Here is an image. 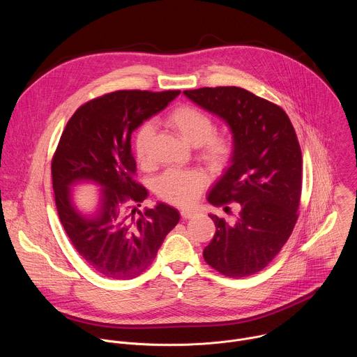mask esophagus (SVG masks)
<instances>
[{"mask_svg":"<svg viewBox=\"0 0 357 357\" xmlns=\"http://www.w3.org/2000/svg\"><path fill=\"white\" fill-rule=\"evenodd\" d=\"M196 215V212H193V211H188V209H182L181 211V216L183 218V219H190V218H193Z\"/></svg>","mask_w":357,"mask_h":357,"instance_id":"esophagus-1","label":"esophagus"}]
</instances>
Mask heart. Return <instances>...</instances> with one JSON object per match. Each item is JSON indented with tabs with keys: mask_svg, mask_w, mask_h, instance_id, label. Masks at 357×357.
<instances>
[{
	"mask_svg": "<svg viewBox=\"0 0 357 357\" xmlns=\"http://www.w3.org/2000/svg\"><path fill=\"white\" fill-rule=\"evenodd\" d=\"M165 124L172 128L185 142L197 146L199 157L212 169L225 168L236 151V141L229 131H215L213 119L203 110L182 105L174 109L165 119ZM154 128L149 123H142L134 134V152L137 161L146 167L151 162L149 146ZM208 185L205 174L199 171H168L157 181L158 195L178 206H190L199 199Z\"/></svg>",
	"mask_w": 357,
	"mask_h": 357,
	"instance_id": "b5f03b06",
	"label": "heart"
}]
</instances>
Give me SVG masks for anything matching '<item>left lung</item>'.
<instances>
[{"instance_id": "obj_1", "label": "left lung", "mask_w": 357, "mask_h": 357, "mask_svg": "<svg viewBox=\"0 0 357 357\" xmlns=\"http://www.w3.org/2000/svg\"><path fill=\"white\" fill-rule=\"evenodd\" d=\"M200 107L226 120L236 151L233 164L211 190L215 206L236 203L234 223L211 215L216 233L203 259L230 278L266 268L289 238L298 220L302 152L287 113L273 101L236 87L185 90Z\"/></svg>"}]
</instances>
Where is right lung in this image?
Listing matches in <instances>:
<instances>
[{
    "label": "right lung",
    "instance_id": "add662e5",
    "mask_svg": "<svg viewBox=\"0 0 357 357\" xmlns=\"http://www.w3.org/2000/svg\"><path fill=\"white\" fill-rule=\"evenodd\" d=\"M181 91L117 90L89 100L68 121L52 158V185L61 223L84 263L98 275L131 280L157 257L179 212L164 203L144 212L137 206L146 189L135 179L132 131L168 106ZM89 178L104 186L96 220L80 217L68 188Z\"/></svg>",
    "mask_w": 357,
    "mask_h": 357
}]
</instances>
